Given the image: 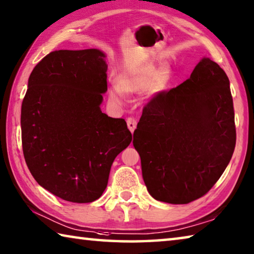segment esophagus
I'll return each instance as SVG.
<instances>
[{
	"instance_id": "1",
	"label": "esophagus",
	"mask_w": 254,
	"mask_h": 254,
	"mask_svg": "<svg viewBox=\"0 0 254 254\" xmlns=\"http://www.w3.org/2000/svg\"><path fill=\"white\" fill-rule=\"evenodd\" d=\"M136 120L134 119V118H127V127H128V130H130L131 132H134V130H135V127H136Z\"/></svg>"
}]
</instances>
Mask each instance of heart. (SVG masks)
Wrapping results in <instances>:
<instances>
[{
	"label": "heart",
	"mask_w": 254,
	"mask_h": 254,
	"mask_svg": "<svg viewBox=\"0 0 254 254\" xmlns=\"http://www.w3.org/2000/svg\"><path fill=\"white\" fill-rule=\"evenodd\" d=\"M170 76L171 71L169 67L155 71L153 66H145L132 74H122L110 87L109 99L111 102L119 104L123 99L124 92H137L146 87H149L151 93H158L168 85Z\"/></svg>",
	"instance_id": "b5f03b06"
}]
</instances>
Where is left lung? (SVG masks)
<instances>
[{
	"instance_id": "left-lung-1",
	"label": "left lung",
	"mask_w": 254,
	"mask_h": 254,
	"mask_svg": "<svg viewBox=\"0 0 254 254\" xmlns=\"http://www.w3.org/2000/svg\"><path fill=\"white\" fill-rule=\"evenodd\" d=\"M236 141L229 77L207 58L187 81L152 96L133 134L147 191L172 204L206 194L228 167Z\"/></svg>"
}]
</instances>
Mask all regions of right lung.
I'll return each instance as SVG.
<instances>
[{
  "mask_svg": "<svg viewBox=\"0 0 254 254\" xmlns=\"http://www.w3.org/2000/svg\"><path fill=\"white\" fill-rule=\"evenodd\" d=\"M105 55L96 49L53 51L36 64L22 102V147L35 181L74 203L102 195L117 155L132 134L124 119L102 113Z\"/></svg>",
  "mask_w": 254,
  "mask_h": 254,
  "instance_id": "right-lung-1",
  "label": "right lung"
}]
</instances>
